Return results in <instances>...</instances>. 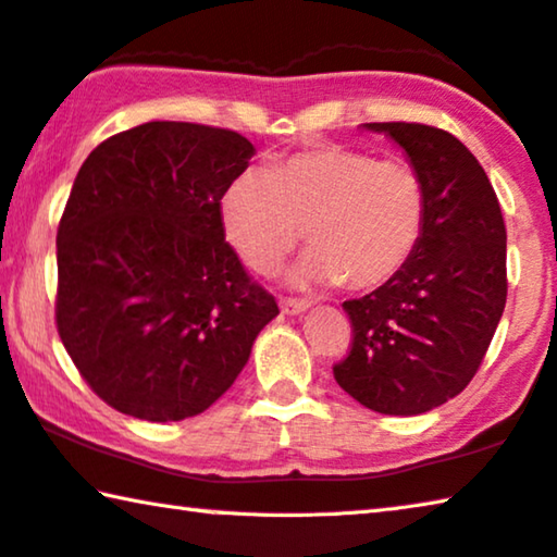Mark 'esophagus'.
<instances>
[{
    "label": "esophagus",
    "mask_w": 557,
    "mask_h": 557,
    "mask_svg": "<svg viewBox=\"0 0 557 557\" xmlns=\"http://www.w3.org/2000/svg\"><path fill=\"white\" fill-rule=\"evenodd\" d=\"M280 307H282V312H285V314H299V312H305L307 307H310V302H305V299H295V297H282Z\"/></svg>",
    "instance_id": "1"
}]
</instances>
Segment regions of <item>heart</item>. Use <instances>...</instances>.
<instances>
[{
    "label": "heart",
    "instance_id": "heart-1",
    "mask_svg": "<svg viewBox=\"0 0 557 557\" xmlns=\"http://www.w3.org/2000/svg\"><path fill=\"white\" fill-rule=\"evenodd\" d=\"M223 227L237 255L272 272L302 237L297 285L372 289L411 260L426 227L421 173L401 158L376 161L347 146H317L280 158L270 171H245L225 190Z\"/></svg>",
    "mask_w": 557,
    "mask_h": 557
}]
</instances>
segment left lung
I'll return each instance as SVG.
<instances>
[{"label": "left lung", "mask_w": 557, "mask_h": 557, "mask_svg": "<svg viewBox=\"0 0 557 557\" xmlns=\"http://www.w3.org/2000/svg\"><path fill=\"white\" fill-rule=\"evenodd\" d=\"M367 128L404 148L426 183L429 213L411 260L342 305L351 347L332 369L367 409L413 417L454 399L479 372L506 307V223L488 175L448 131L406 121Z\"/></svg>", "instance_id": "left-lung-1"}]
</instances>
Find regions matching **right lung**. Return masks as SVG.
<instances>
[{"instance_id": "1", "label": "right lung", "mask_w": 557, "mask_h": 557, "mask_svg": "<svg viewBox=\"0 0 557 557\" xmlns=\"http://www.w3.org/2000/svg\"><path fill=\"white\" fill-rule=\"evenodd\" d=\"M255 148L151 121L94 148L57 233V330L113 409L181 421L231 389L277 302L225 243L220 200Z\"/></svg>"}]
</instances>
